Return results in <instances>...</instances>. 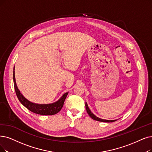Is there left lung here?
<instances>
[{
    "label": "left lung",
    "instance_id": "left-lung-1",
    "mask_svg": "<svg viewBox=\"0 0 152 152\" xmlns=\"http://www.w3.org/2000/svg\"><path fill=\"white\" fill-rule=\"evenodd\" d=\"M86 110L88 113V114L89 115V116L92 118V119L95 120H96V121H99V122H115V121H116L117 120H105V119H102L100 118H99L96 117L95 115L90 111V108H88V105L87 104V102H86Z\"/></svg>",
    "mask_w": 152,
    "mask_h": 152
}]
</instances>
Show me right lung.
I'll return each instance as SVG.
<instances>
[{"label": "right lung", "instance_id": "right-lung-1", "mask_svg": "<svg viewBox=\"0 0 152 152\" xmlns=\"http://www.w3.org/2000/svg\"><path fill=\"white\" fill-rule=\"evenodd\" d=\"M13 80H14V88L17 96L18 99L19 100L21 104L26 107L28 110L32 112L33 113L42 115H52L57 113L58 112L60 111L62 108L63 107L65 100L66 99V96L68 95V92L65 93L60 98L58 101L52 103L50 104H34L31 102L28 101L26 99L25 97L23 96V95L20 93V90L18 89L17 86L16 82H15V71L14 68V72H13Z\"/></svg>", "mask_w": 152, "mask_h": 152}]
</instances>
